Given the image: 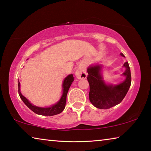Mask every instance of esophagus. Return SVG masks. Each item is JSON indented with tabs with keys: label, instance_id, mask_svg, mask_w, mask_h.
Masks as SVG:
<instances>
[{
	"label": "esophagus",
	"instance_id": "34e87169",
	"mask_svg": "<svg viewBox=\"0 0 151 151\" xmlns=\"http://www.w3.org/2000/svg\"><path fill=\"white\" fill-rule=\"evenodd\" d=\"M75 75L78 79H82V78H85L87 77L86 71H85V69L82 68H78L76 70Z\"/></svg>",
	"mask_w": 151,
	"mask_h": 151
}]
</instances>
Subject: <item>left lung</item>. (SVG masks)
Here are the masks:
<instances>
[{
  "label": "left lung",
  "mask_w": 151,
  "mask_h": 151,
  "mask_svg": "<svg viewBox=\"0 0 151 151\" xmlns=\"http://www.w3.org/2000/svg\"><path fill=\"white\" fill-rule=\"evenodd\" d=\"M121 56L125 57L123 53ZM123 66L125 71L123 75L126 76L123 83L116 85H107L101 76L102 66L96 65L87 69V81L89 84V100L94 106L100 109H109L122 102L131 85L132 77L129 64L126 62Z\"/></svg>",
  "instance_id": "8db88e82"
}]
</instances>
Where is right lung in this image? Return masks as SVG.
Returning <instances> with one entry per match:
<instances>
[{"mask_svg":"<svg viewBox=\"0 0 151 151\" xmlns=\"http://www.w3.org/2000/svg\"><path fill=\"white\" fill-rule=\"evenodd\" d=\"M74 81V76L73 75H70L65 78L63 83V94L59 102L55 105H53L52 106L49 108H40L34 106L32 104L29 102V101L22 96V94L20 92V83L18 81V93H19V97L23 101L24 104H25L31 111H32L36 114H40V115L44 116H53L55 114H58L64 111L65 109V106H66V96L68 93V89L70 87V85Z\"/></svg>","mask_w":151,"mask_h":151,"instance_id":"obj_1","label":"right lung"}]
</instances>
